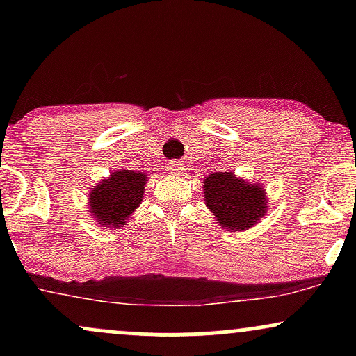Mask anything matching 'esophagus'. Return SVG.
<instances>
[{"label":"esophagus","instance_id":"obj_1","mask_svg":"<svg viewBox=\"0 0 356 356\" xmlns=\"http://www.w3.org/2000/svg\"><path fill=\"white\" fill-rule=\"evenodd\" d=\"M167 169H169L170 174H181L182 172V164H181V162L174 161V162H170L169 165H167Z\"/></svg>","mask_w":356,"mask_h":356}]
</instances>
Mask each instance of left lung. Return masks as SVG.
<instances>
[{"label":"left lung","instance_id":"8db88e82","mask_svg":"<svg viewBox=\"0 0 356 356\" xmlns=\"http://www.w3.org/2000/svg\"><path fill=\"white\" fill-rule=\"evenodd\" d=\"M204 195L207 207L226 229H248L266 211L264 191L239 181L232 172L211 174L204 181Z\"/></svg>","mask_w":356,"mask_h":356}]
</instances>
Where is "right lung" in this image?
<instances>
[{
    "instance_id": "obj_1",
    "label": "right lung",
    "mask_w": 356,
    "mask_h": 356,
    "mask_svg": "<svg viewBox=\"0 0 356 356\" xmlns=\"http://www.w3.org/2000/svg\"><path fill=\"white\" fill-rule=\"evenodd\" d=\"M145 181V174L117 170L107 181L93 187L90 192V212L99 219L100 226H124L125 219L142 201Z\"/></svg>"
}]
</instances>
